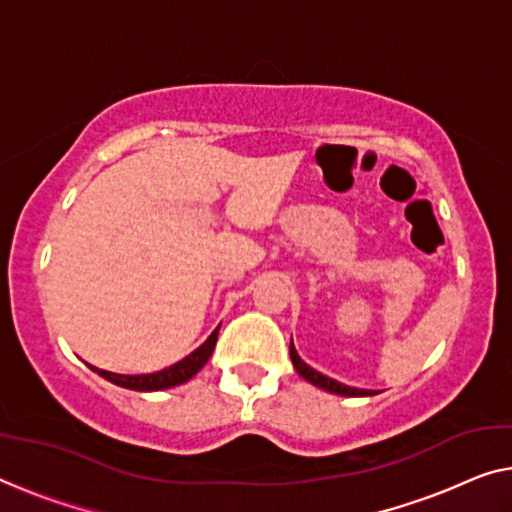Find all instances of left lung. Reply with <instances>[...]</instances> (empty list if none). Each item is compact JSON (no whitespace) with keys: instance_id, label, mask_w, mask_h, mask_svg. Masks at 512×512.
Instances as JSON below:
<instances>
[{"instance_id":"1","label":"left lung","mask_w":512,"mask_h":512,"mask_svg":"<svg viewBox=\"0 0 512 512\" xmlns=\"http://www.w3.org/2000/svg\"><path fill=\"white\" fill-rule=\"evenodd\" d=\"M289 356H292V363H294V370L299 372V375L310 381L312 386L322 388V391H329V393H335V395H345V398H368V395H375L372 391H365V388H352L347 384H342V381H335L331 377L322 375V372H317L315 368H310L308 363L303 361V358L299 356V352H296L294 347V340L289 342Z\"/></svg>"}]
</instances>
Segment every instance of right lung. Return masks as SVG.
<instances>
[{
    "label": "right lung",
    "mask_w": 512,
    "mask_h": 512,
    "mask_svg": "<svg viewBox=\"0 0 512 512\" xmlns=\"http://www.w3.org/2000/svg\"><path fill=\"white\" fill-rule=\"evenodd\" d=\"M218 331H213L207 340L202 342L200 347L195 349L193 354H188L186 358H181L170 368L165 370H158V372H151V375H117V372H108V370H101V368H94V365H89L91 370L96 372V375H101L103 379L112 381V384H117L121 388H131V391H165V388H174L179 384H186L188 379H193L197 372H200L204 365L213 354V347H216V340H218Z\"/></svg>",
    "instance_id": "obj_1"
}]
</instances>
